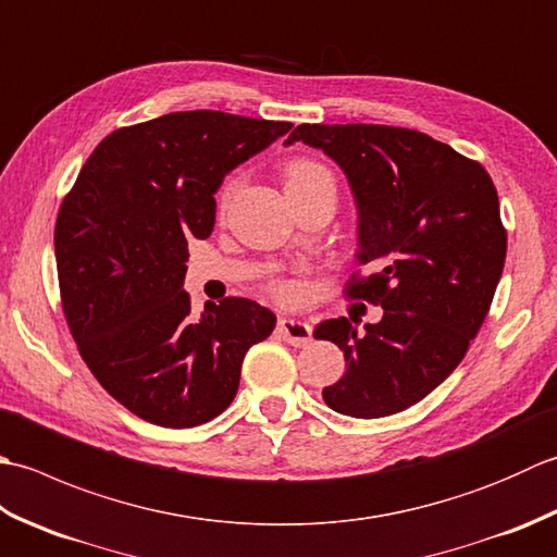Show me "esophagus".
Masks as SVG:
<instances>
[{"instance_id": "1", "label": "esophagus", "mask_w": 557, "mask_h": 557, "mask_svg": "<svg viewBox=\"0 0 557 557\" xmlns=\"http://www.w3.org/2000/svg\"><path fill=\"white\" fill-rule=\"evenodd\" d=\"M280 335L285 337L292 347H306L311 342V325L297 321V318H280L277 323Z\"/></svg>"}]
</instances>
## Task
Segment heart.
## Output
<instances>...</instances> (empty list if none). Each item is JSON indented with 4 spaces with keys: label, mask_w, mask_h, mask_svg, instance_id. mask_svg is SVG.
<instances>
[{
    "label": "heart",
    "mask_w": 557,
    "mask_h": 557,
    "mask_svg": "<svg viewBox=\"0 0 557 557\" xmlns=\"http://www.w3.org/2000/svg\"><path fill=\"white\" fill-rule=\"evenodd\" d=\"M287 176V186H304V184H313V182H321V180H330L333 182V176L325 168H321L318 162L311 160H292L285 170ZM236 191V182L230 180L227 184L222 186V194H220V206L224 208L230 203V198ZM277 294H285V289H277Z\"/></svg>",
    "instance_id": "heart-1"
}]
</instances>
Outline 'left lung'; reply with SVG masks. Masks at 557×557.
<instances>
[{
    "instance_id": "left-lung-1",
    "label": "left lung",
    "mask_w": 557,
    "mask_h": 557,
    "mask_svg": "<svg viewBox=\"0 0 557 557\" xmlns=\"http://www.w3.org/2000/svg\"><path fill=\"white\" fill-rule=\"evenodd\" d=\"M297 140L347 174L357 260L371 268L354 272L347 297L385 311L361 335L347 318L315 327L347 361L323 399L345 417H389L433 393L486 321L507 253L498 191L476 160L413 128L301 124L285 144Z\"/></svg>"
}]
</instances>
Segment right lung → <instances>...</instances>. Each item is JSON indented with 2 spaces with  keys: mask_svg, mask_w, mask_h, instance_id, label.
I'll use <instances>...</instances> for the list:
<instances>
[{
  "mask_svg": "<svg viewBox=\"0 0 557 557\" xmlns=\"http://www.w3.org/2000/svg\"><path fill=\"white\" fill-rule=\"evenodd\" d=\"M289 122L194 110L100 140L54 224L59 294L83 361L138 419L194 429L239 389L242 361L275 327L263 306L227 297L191 318L188 239L215 227V194L236 164Z\"/></svg>",
  "mask_w": 557,
  "mask_h": 557,
  "instance_id": "add662e5",
  "label": "right lung"
}]
</instances>
